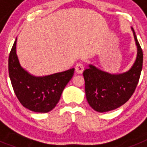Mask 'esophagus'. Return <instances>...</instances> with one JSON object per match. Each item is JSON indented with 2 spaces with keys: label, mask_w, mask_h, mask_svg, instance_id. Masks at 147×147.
Masks as SVG:
<instances>
[{
  "label": "esophagus",
  "mask_w": 147,
  "mask_h": 147,
  "mask_svg": "<svg viewBox=\"0 0 147 147\" xmlns=\"http://www.w3.org/2000/svg\"><path fill=\"white\" fill-rule=\"evenodd\" d=\"M75 71H76V74H81L84 71V65L82 63H77L76 65V67H75Z\"/></svg>",
  "instance_id": "obj_1"
}]
</instances>
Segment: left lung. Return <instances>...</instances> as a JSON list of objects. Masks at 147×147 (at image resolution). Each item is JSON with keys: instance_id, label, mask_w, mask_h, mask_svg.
<instances>
[{"instance_id": "left-lung-1", "label": "left lung", "mask_w": 147, "mask_h": 147, "mask_svg": "<svg viewBox=\"0 0 147 147\" xmlns=\"http://www.w3.org/2000/svg\"><path fill=\"white\" fill-rule=\"evenodd\" d=\"M137 47V56L126 72L110 74L91 64L83 72L88 104L99 113L108 112L125 104L134 93L143 65V51L134 29L131 27Z\"/></svg>"}]
</instances>
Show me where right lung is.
<instances>
[{
  "mask_svg": "<svg viewBox=\"0 0 147 147\" xmlns=\"http://www.w3.org/2000/svg\"><path fill=\"white\" fill-rule=\"evenodd\" d=\"M17 38L9 57V74L13 90L23 107L45 113L59 102L66 85L74 76V68L46 76L31 74L20 65L16 52Z\"/></svg>",
  "mask_w": 147,
  "mask_h": 147,
  "instance_id": "right-lung-1",
  "label": "right lung"
}]
</instances>
